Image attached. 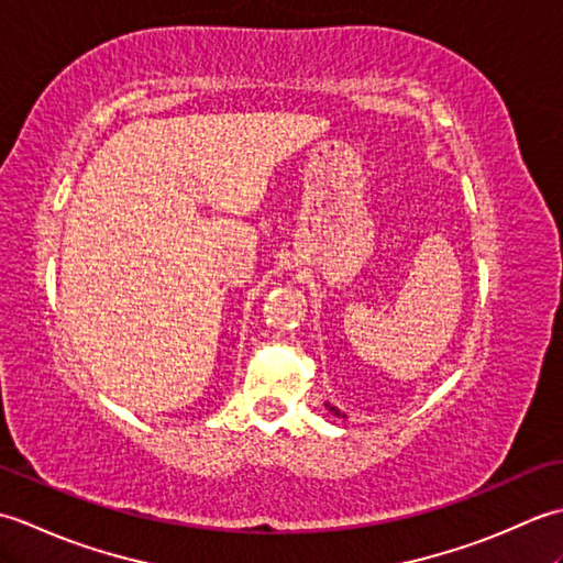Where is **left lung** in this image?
<instances>
[{"label":"left lung","mask_w":563,"mask_h":563,"mask_svg":"<svg viewBox=\"0 0 563 563\" xmlns=\"http://www.w3.org/2000/svg\"><path fill=\"white\" fill-rule=\"evenodd\" d=\"M327 406H329V404H327ZM329 411H331L333 416H341V418H345V413H341V411L336 409V406H329Z\"/></svg>","instance_id":"obj_1"}]
</instances>
